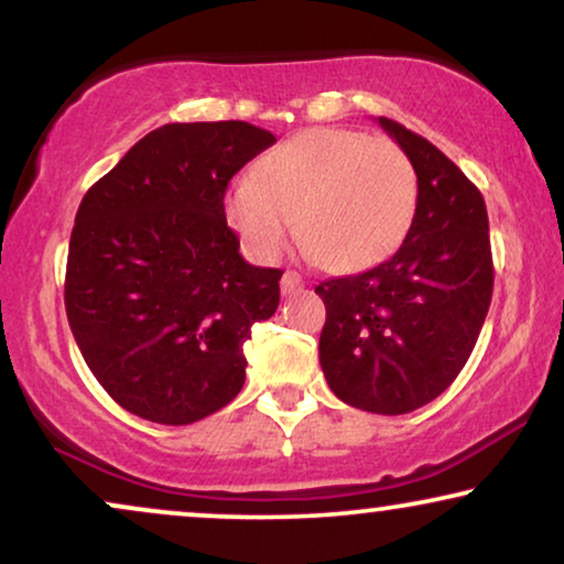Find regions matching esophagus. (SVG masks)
Returning a JSON list of instances; mask_svg holds the SVG:
<instances>
[{
	"mask_svg": "<svg viewBox=\"0 0 564 564\" xmlns=\"http://www.w3.org/2000/svg\"><path fill=\"white\" fill-rule=\"evenodd\" d=\"M303 288H305V280L297 272L288 269V272L282 274V292H284V295H292V292H300Z\"/></svg>",
	"mask_w": 564,
	"mask_h": 564,
	"instance_id": "1",
	"label": "esophagus"
}]
</instances>
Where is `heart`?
I'll return each instance as SVG.
<instances>
[{
    "mask_svg": "<svg viewBox=\"0 0 564 564\" xmlns=\"http://www.w3.org/2000/svg\"><path fill=\"white\" fill-rule=\"evenodd\" d=\"M415 207L411 156L390 138L344 128L288 138L226 195V218L253 259L280 257L295 220L297 241L330 272H359L392 257Z\"/></svg>",
    "mask_w": 564,
    "mask_h": 564,
    "instance_id": "heart-1",
    "label": "heart"
}]
</instances>
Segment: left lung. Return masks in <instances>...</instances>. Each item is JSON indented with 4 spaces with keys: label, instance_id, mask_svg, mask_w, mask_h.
Wrapping results in <instances>:
<instances>
[{
    "label": "left lung",
    "instance_id": "1",
    "mask_svg": "<svg viewBox=\"0 0 564 564\" xmlns=\"http://www.w3.org/2000/svg\"><path fill=\"white\" fill-rule=\"evenodd\" d=\"M413 161L419 207L405 241L361 274L321 282V367L336 398L400 415L457 380L492 297L488 210L480 189L434 143L377 118Z\"/></svg>",
    "mask_w": 564,
    "mask_h": 564
}]
</instances>
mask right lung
<instances>
[{"label":"right lung","mask_w":564,"mask_h":564,"mask_svg":"<svg viewBox=\"0 0 564 564\" xmlns=\"http://www.w3.org/2000/svg\"><path fill=\"white\" fill-rule=\"evenodd\" d=\"M274 141L241 120L169 122L84 195L68 241V326L128 413L187 426L241 392L243 341L280 305L282 269L243 261L223 197Z\"/></svg>","instance_id":"1"}]
</instances>
